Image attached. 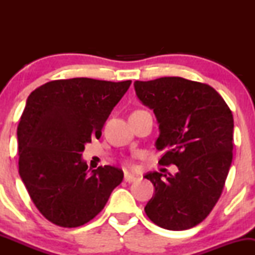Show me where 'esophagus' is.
<instances>
[{
	"label": "esophagus",
	"instance_id": "34e87169",
	"mask_svg": "<svg viewBox=\"0 0 255 255\" xmlns=\"http://www.w3.org/2000/svg\"><path fill=\"white\" fill-rule=\"evenodd\" d=\"M124 180L126 181V182H134V181L136 180V177L135 176H133V175H130V174H125V178Z\"/></svg>",
	"mask_w": 255,
	"mask_h": 255
}]
</instances>
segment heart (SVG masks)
I'll return each mask as SVG.
<instances>
[{"label":"heart","instance_id":"obj_1","mask_svg":"<svg viewBox=\"0 0 255 255\" xmlns=\"http://www.w3.org/2000/svg\"><path fill=\"white\" fill-rule=\"evenodd\" d=\"M128 166H129V168H133V165H130V164H128Z\"/></svg>","mask_w":255,"mask_h":255}]
</instances>
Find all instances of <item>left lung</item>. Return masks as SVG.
Returning <instances> with one entry per match:
<instances>
[{
	"label": "left lung",
	"instance_id": "1",
	"mask_svg": "<svg viewBox=\"0 0 255 255\" xmlns=\"http://www.w3.org/2000/svg\"><path fill=\"white\" fill-rule=\"evenodd\" d=\"M141 103L153 110L159 126V164H175V175L147 172L154 194L147 217L168 230H187L204 221L223 192L233 160L234 119L210 85L180 77L135 81Z\"/></svg>",
	"mask_w": 255,
	"mask_h": 255
}]
</instances>
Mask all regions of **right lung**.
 <instances>
[{"label": "right lung", "mask_w": 255, "mask_h": 255, "mask_svg": "<svg viewBox=\"0 0 255 255\" xmlns=\"http://www.w3.org/2000/svg\"><path fill=\"white\" fill-rule=\"evenodd\" d=\"M131 81L73 78L42 85L28 96L17 126L19 174L39 212L51 223L77 228L104 209L124 171L111 165L91 174L85 145L99 139Z\"/></svg>", "instance_id": "right-lung-1"}]
</instances>
